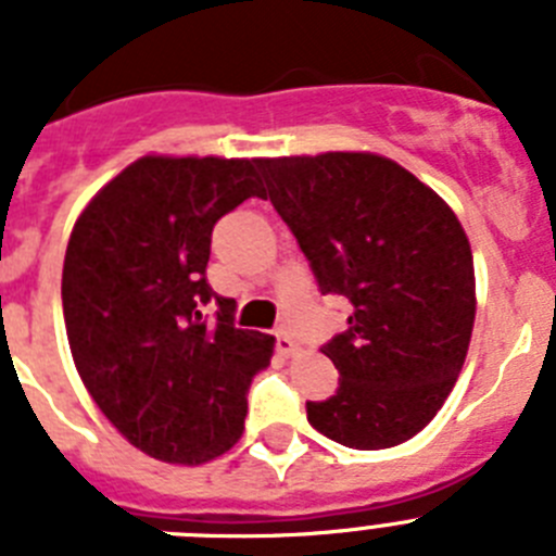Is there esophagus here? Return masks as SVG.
Instances as JSON below:
<instances>
[{
    "instance_id": "34e87169",
    "label": "esophagus",
    "mask_w": 556,
    "mask_h": 556,
    "mask_svg": "<svg viewBox=\"0 0 556 556\" xmlns=\"http://www.w3.org/2000/svg\"><path fill=\"white\" fill-rule=\"evenodd\" d=\"M275 348H278V353H283V356H292V353L298 351L294 339L289 337V331H283V328H278V331H275Z\"/></svg>"
}]
</instances>
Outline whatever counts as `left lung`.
I'll return each mask as SVG.
<instances>
[{"instance_id":"8db88e82","label":"left lung","mask_w":556,"mask_h":556,"mask_svg":"<svg viewBox=\"0 0 556 556\" xmlns=\"http://www.w3.org/2000/svg\"><path fill=\"white\" fill-rule=\"evenodd\" d=\"M269 203L323 294L353 306L323 345L339 370L314 429L348 448L406 443L454 390L476 317L473 253L440 194L372 152L262 159Z\"/></svg>"}]
</instances>
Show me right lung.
<instances>
[{"label": "right lung", "mask_w": 556, "mask_h": 556, "mask_svg": "<svg viewBox=\"0 0 556 556\" xmlns=\"http://www.w3.org/2000/svg\"><path fill=\"white\" fill-rule=\"evenodd\" d=\"M255 166L144 155L68 239L63 317L83 384L127 443L172 465L233 448L250 381L273 356L275 339L236 328V301L205 278L217 219L264 194Z\"/></svg>", "instance_id": "right-lung-1"}]
</instances>
